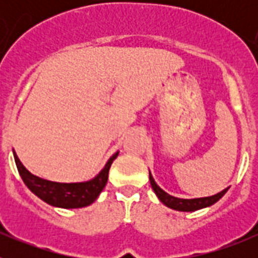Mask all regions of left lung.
Returning <instances> with one entry per match:
<instances>
[{
  "label": "left lung",
  "mask_w": 258,
  "mask_h": 258,
  "mask_svg": "<svg viewBox=\"0 0 258 258\" xmlns=\"http://www.w3.org/2000/svg\"><path fill=\"white\" fill-rule=\"evenodd\" d=\"M150 183H151V187L154 190V192L156 194V197L159 198V200L163 203L164 206L179 212H194L198 211V209H203L207 208V207L213 206L214 203H217L227 192V190H229V187H226L225 190L220 191V192L216 194V195H212V197L195 198V199H181V198L172 197L168 192H165L163 188L159 187L156 182H155L154 177H152L151 172H150Z\"/></svg>",
  "instance_id": "left-lung-1"
}]
</instances>
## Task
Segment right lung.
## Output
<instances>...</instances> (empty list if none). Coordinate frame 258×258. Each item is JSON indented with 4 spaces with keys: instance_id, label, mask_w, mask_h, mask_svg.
<instances>
[{
    "instance_id": "add662e5",
    "label": "right lung",
    "mask_w": 258,
    "mask_h": 258,
    "mask_svg": "<svg viewBox=\"0 0 258 258\" xmlns=\"http://www.w3.org/2000/svg\"><path fill=\"white\" fill-rule=\"evenodd\" d=\"M13 152L18 172H19L20 177H22L27 187L35 194L36 197L44 200L50 206L64 209L83 208V207L90 206L92 203L97 200V198L99 197V194L102 192L107 183L111 164L118 155L117 151L109 157L103 169L98 173L94 178L85 182L60 183V182L47 181V179L40 178L37 175L32 174L28 169H26V166L23 165L15 151Z\"/></svg>"
}]
</instances>
